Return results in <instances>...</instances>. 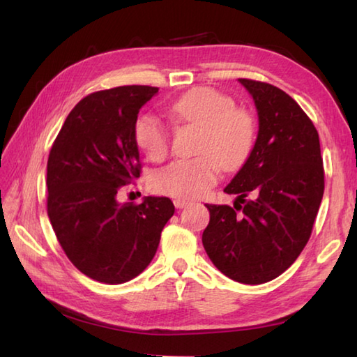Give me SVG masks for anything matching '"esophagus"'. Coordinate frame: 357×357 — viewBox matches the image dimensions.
I'll return each instance as SVG.
<instances>
[{
	"label": "esophagus",
	"mask_w": 357,
	"mask_h": 357,
	"mask_svg": "<svg viewBox=\"0 0 357 357\" xmlns=\"http://www.w3.org/2000/svg\"><path fill=\"white\" fill-rule=\"evenodd\" d=\"M174 205H176L177 209H181V208L188 206L189 202H188V200H183V199H176V200H174Z\"/></svg>",
	"instance_id": "34e87169"
}]
</instances>
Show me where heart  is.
<instances>
[{
    "label": "heart",
    "mask_w": 357,
    "mask_h": 357,
    "mask_svg": "<svg viewBox=\"0 0 357 357\" xmlns=\"http://www.w3.org/2000/svg\"><path fill=\"white\" fill-rule=\"evenodd\" d=\"M169 115L178 125L202 128L195 144L199 155L155 171L151 177L154 191L197 199L215 185L220 168L234 172L248 162L256 144V120L246 109L236 107L231 97L211 87H195L174 101ZM134 140L151 160L160 162L169 152L171 132L162 120L146 114L135 121Z\"/></svg>",
    "instance_id": "obj_1"
}]
</instances>
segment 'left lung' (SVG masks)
<instances>
[{
	"mask_svg": "<svg viewBox=\"0 0 357 357\" xmlns=\"http://www.w3.org/2000/svg\"><path fill=\"white\" fill-rule=\"evenodd\" d=\"M238 82L257 107V140L225 188L237 195L234 208L206 205L202 242L217 270L259 285L288 270L310 240L325 188L324 162L317 129L296 100L270 83Z\"/></svg>",
	"mask_w": 357,
	"mask_h": 357,
	"instance_id": "8db88e82",
	"label": "left lung"
}]
</instances>
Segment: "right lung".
Masks as SVG:
<instances>
[{
  "label": "right lung",
  "mask_w": 357,
  "mask_h": 357,
  "mask_svg": "<svg viewBox=\"0 0 357 357\" xmlns=\"http://www.w3.org/2000/svg\"><path fill=\"white\" fill-rule=\"evenodd\" d=\"M152 86H120L79 100L47 160V215L77 270L107 285L137 278L155 256L174 211L168 197L120 205L123 186L140 178L134 125Z\"/></svg>",
  "instance_id": "1"
}]
</instances>
